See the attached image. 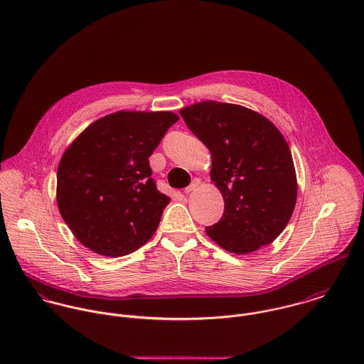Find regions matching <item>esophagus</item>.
Segmentation results:
<instances>
[{
  "label": "esophagus",
  "instance_id": "1",
  "mask_svg": "<svg viewBox=\"0 0 364 364\" xmlns=\"http://www.w3.org/2000/svg\"><path fill=\"white\" fill-rule=\"evenodd\" d=\"M198 186H199V181H193L188 188H185V191H183V192H185L186 195H189V193L195 192V191L198 189Z\"/></svg>",
  "mask_w": 364,
  "mask_h": 364
}]
</instances>
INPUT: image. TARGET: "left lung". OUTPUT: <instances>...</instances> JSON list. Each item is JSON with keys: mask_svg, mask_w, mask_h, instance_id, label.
I'll list each match as a JSON object with an SVG mask.
<instances>
[{"mask_svg": "<svg viewBox=\"0 0 364 364\" xmlns=\"http://www.w3.org/2000/svg\"><path fill=\"white\" fill-rule=\"evenodd\" d=\"M192 133L211 154L210 178L224 198L208 237L237 255L273 242L287 225L297 199L291 151L277 127L258 112L205 101L181 109Z\"/></svg>", "mask_w": 364, "mask_h": 364, "instance_id": "8db88e82", "label": "left lung"}]
</instances>
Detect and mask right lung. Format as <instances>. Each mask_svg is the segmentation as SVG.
<instances>
[{
	"mask_svg": "<svg viewBox=\"0 0 364 364\" xmlns=\"http://www.w3.org/2000/svg\"><path fill=\"white\" fill-rule=\"evenodd\" d=\"M178 120L172 112L120 110L90 124L64 151L57 206L84 247L117 258L153 237L171 199L156 191L149 156Z\"/></svg>",
	"mask_w": 364,
	"mask_h": 364,
	"instance_id": "add662e5",
	"label": "right lung"
}]
</instances>
